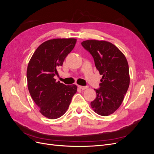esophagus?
I'll list each match as a JSON object with an SVG mask.
<instances>
[{"instance_id":"1","label":"esophagus","mask_w":154,"mask_h":154,"mask_svg":"<svg viewBox=\"0 0 154 154\" xmlns=\"http://www.w3.org/2000/svg\"><path fill=\"white\" fill-rule=\"evenodd\" d=\"M78 88H80V89L82 90H85V89H87V88H88L87 86H80V85H78Z\"/></svg>"}]
</instances>
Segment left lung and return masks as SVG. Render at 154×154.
<instances>
[{
  "mask_svg": "<svg viewBox=\"0 0 154 154\" xmlns=\"http://www.w3.org/2000/svg\"><path fill=\"white\" fill-rule=\"evenodd\" d=\"M82 45L92 56L96 69L102 76L100 88L94 89L96 99L92 109L100 116H107L117 110L123 101L130 84L127 58L116 45L104 40H88Z\"/></svg>",
  "mask_w": 154,
  "mask_h": 154,
  "instance_id": "left-lung-1",
  "label": "left lung"
}]
</instances>
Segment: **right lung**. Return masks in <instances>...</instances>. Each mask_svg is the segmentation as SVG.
I'll return each instance as SVG.
<instances>
[{
    "label": "right lung",
    "instance_id": "right-lung-1",
    "mask_svg": "<svg viewBox=\"0 0 154 154\" xmlns=\"http://www.w3.org/2000/svg\"><path fill=\"white\" fill-rule=\"evenodd\" d=\"M76 38H55L44 42L32 54L27 66V87L40 112L45 118L54 119L66 112L76 85H66L57 82L58 69L73 49Z\"/></svg>",
    "mask_w": 154,
    "mask_h": 154
}]
</instances>
